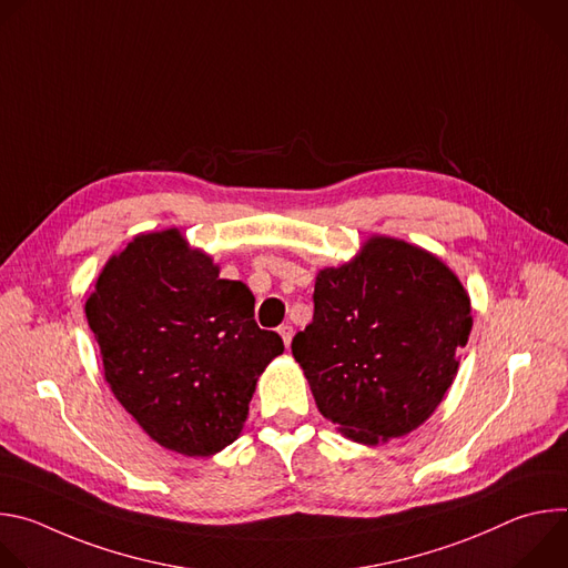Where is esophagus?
Wrapping results in <instances>:
<instances>
[{
	"instance_id": "1",
	"label": "esophagus",
	"mask_w": 568,
	"mask_h": 568,
	"mask_svg": "<svg viewBox=\"0 0 568 568\" xmlns=\"http://www.w3.org/2000/svg\"><path fill=\"white\" fill-rule=\"evenodd\" d=\"M278 335L283 337V344L290 346V344H292V337H294V328L290 326V323H283V326L278 328Z\"/></svg>"
}]
</instances>
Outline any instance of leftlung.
<instances>
[{
  "label": "left lung",
  "mask_w": 568,
  "mask_h": 568,
  "mask_svg": "<svg viewBox=\"0 0 568 568\" xmlns=\"http://www.w3.org/2000/svg\"><path fill=\"white\" fill-rule=\"evenodd\" d=\"M292 339L323 418L364 445L418 429L443 402L471 331L469 296L434 254L373 235L314 283Z\"/></svg>",
  "instance_id": "left-lung-1"
}]
</instances>
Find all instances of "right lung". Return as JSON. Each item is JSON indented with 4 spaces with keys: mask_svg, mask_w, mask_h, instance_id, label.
I'll list each match as a JSON object with an SVG mask.
<instances>
[{
    "mask_svg": "<svg viewBox=\"0 0 568 568\" xmlns=\"http://www.w3.org/2000/svg\"><path fill=\"white\" fill-rule=\"evenodd\" d=\"M254 303L178 229L141 233L108 261L88 323L114 397L154 443L211 456L240 436L258 377L285 348L258 328Z\"/></svg>",
    "mask_w": 568,
    "mask_h": 568,
    "instance_id": "right-lung-1",
    "label": "right lung"
}]
</instances>
